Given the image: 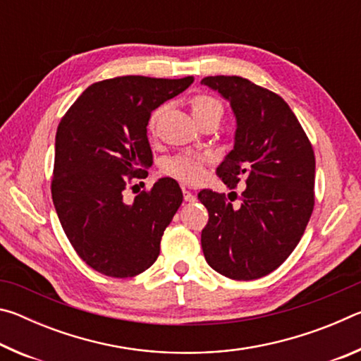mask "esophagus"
<instances>
[{
	"label": "esophagus",
	"mask_w": 361,
	"mask_h": 361,
	"mask_svg": "<svg viewBox=\"0 0 361 361\" xmlns=\"http://www.w3.org/2000/svg\"><path fill=\"white\" fill-rule=\"evenodd\" d=\"M183 195H185L186 202H194V200H195L194 192H191V191H189V189H186V188H183Z\"/></svg>",
	"instance_id": "esophagus-1"
}]
</instances>
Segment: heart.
<instances>
[{"mask_svg": "<svg viewBox=\"0 0 361 361\" xmlns=\"http://www.w3.org/2000/svg\"><path fill=\"white\" fill-rule=\"evenodd\" d=\"M189 106H191V111L197 122L209 118L219 119L223 114L221 102H219L216 97L209 95V94H195L194 97H191V100H189ZM157 116H159V111H154L149 122L151 129L156 124ZM205 162H207V157L204 156L181 154L167 161L166 166H164V172L185 183H195L202 178Z\"/></svg>", "mask_w": 361, "mask_h": 361, "instance_id": "heart-1", "label": "heart"}]
</instances>
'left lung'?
<instances>
[{
    "label": "left lung",
    "mask_w": 361,
    "mask_h": 361,
    "mask_svg": "<svg viewBox=\"0 0 361 361\" xmlns=\"http://www.w3.org/2000/svg\"><path fill=\"white\" fill-rule=\"evenodd\" d=\"M202 84L231 102L235 143L216 175L228 188L243 180L240 205L202 189L209 210L200 242L207 262L232 280L264 277L301 240L315 205V154L282 97L240 76H207Z\"/></svg>",
    "instance_id": "1"
}]
</instances>
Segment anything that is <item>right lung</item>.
I'll return each mask as SVG.
<instances>
[{"label": "right lung", "instance_id": "obj_1", "mask_svg": "<svg viewBox=\"0 0 361 361\" xmlns=\"http://www.w3.org/2000/svg\"><path fill=\"white\" fill-rule=\"evenodd\" d=\"M192 81V76L105 79L89 85L60 121L52 200L79 258L103 276L135 277L157 259L164 231L183 202L180 185L161 178L132 204L122 197L152 166L146 135L151 111Z\"/></svg>", "mask_w": 361, "mask_h": 361}]
</instances>
